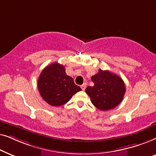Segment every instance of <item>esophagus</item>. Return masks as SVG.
<instances>
[{
	"label": "esophagus",
	"instance_id": "1",
	"mask_svg": "<svg viewBox=\"0 0 156 156\" xmlns=\"http://www.w3.org/2000/svg\"><path fill=\"white\" fill-rule=\"evenodd\" d=\"M80 88H81V89L83 90H84L85 89H86V83H83L82 85L81 86H80Z\"/></svg>",
	"mask_w": 156,
	"mask_h": 156
}]
</instances>
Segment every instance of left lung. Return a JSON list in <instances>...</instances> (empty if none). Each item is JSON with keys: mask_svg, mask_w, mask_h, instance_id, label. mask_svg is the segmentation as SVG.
Listing matches in <instances>:
<instances>
[{"mask_svg": "<svg viewBox=\"0 0 156 156\" xmlns=\"http://www.w3.org/2000/svg\"><path fill=\"white\" fill-rule=\"evenodd\" d=\"M93 86H88L86 92L90 98L93 105L103 111L111 110L123 101L126 86L120 76L109 70L99 69L91 77Z\"/></svg>", "mask_w": 156, "mask_h": 156, "instance_id": "obj_1", "label": "left lung"}]
</instances>
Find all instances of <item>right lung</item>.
<instances>
[{
	"label": "right lung",
	"mask_w": 156,
	"mask_h": 156,
	"mask_svg": "<svg viewBox=\"0 0 156 156\" xmlns=\"http://www.w3.org/2000/svg\"><path fill=\"white\" fill-rule=\"evenodd\" d=\"M39 93L43 99L52 106H61L81 90L71 77L66 73L64 66L57 62L42 70L38 80Z\"/></svg>",
	"instance_id": "1"
}]
</instances>
